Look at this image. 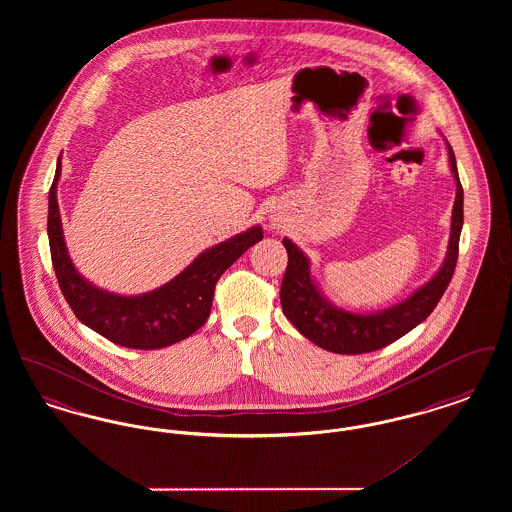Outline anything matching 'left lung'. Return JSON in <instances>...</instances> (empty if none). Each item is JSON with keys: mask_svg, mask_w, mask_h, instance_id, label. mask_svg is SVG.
Here are the masks:
<instances>
[{"mask_svg": "<svg viewBox=\"0 0 512 512\" xmlns=\"http://www.w3.org/2000/svg\"><path fill=\"white\" fill-rule=\"evenodd\" d=\"M447 149L449 165L457 180V197L451 217L447 257L438 274L405 301L374 315H359L338 309L330 305L324 295L318 292L311 278L309 259L303 255V251L288 238L282 240L288 251V267L280 288L282 311L307 340L317 343L318 347L326 351L340 355L370 353L399 340L422 320L430 317V313L436 309L457 267L459 240L463 230V186L459 180L455 153L449 144Z\"/></svg>", "mask_w": 512, "mask_h": 512, "instance_id": "1", "label": "left lung"}]
</instances>
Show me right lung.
<instances>
[{"label": "right lung", "mask_w": 512, "mask_h": 512, "mask_svg": "<svg viewBox=\"0 0 512 512\" xmlns=\"http://www.w3.org/2000/svg\"><path fill=\"white\" fill-rule=\"evenodd\" d=\"M59 174L61 163L55 169L48 203L49 251L59 288L80 322L117 345L161 349L192 336L209 318L222 272L263 240V228L253 226L203 251L190 267L153 292L134 297L103 292L76 272L69 257L57 205Z\"/></svg>", "instance_id": "add662e5"}]
</instances>
